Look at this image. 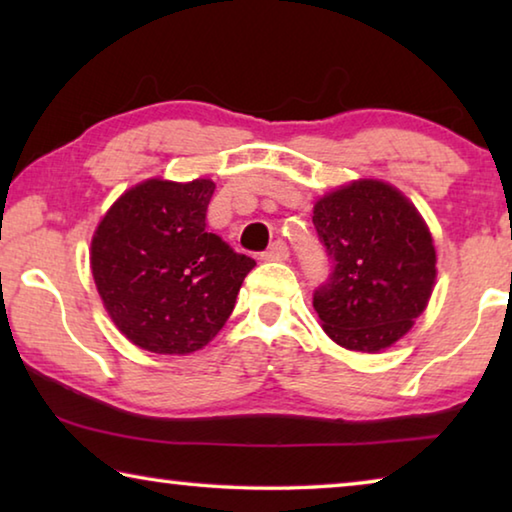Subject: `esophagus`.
Here are the masks:
<instances>
[{"label": "esophagus", "instance_id": "esophagus-1", "mask_svg": "<svg viewBox=\"0 0 512 512\" xmlns=\"http://www.w3.org/2000/svg\"><path fill=\"white\" fill-rule=\"evenodd\" d=\"M287 257H289V248L284 241H275V244H271V248L262 255V259H266V262H284Z\"/></svg>", "mask_w": 512, "mask_h": 512}]
</instances>
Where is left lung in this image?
<instances>
[{
  "instance_id": "obj_1",
  "label": "left lung",
  "mask_w": 512,
  "mask_h": 512,
  "mask_svg": "<svg viewBox=\"0 0 512 512\" xmlns=\"http://www.w3.org/2000/svg\"><path fill=\"white\" fill-rule=\"evenodd\" d=\"M314 225L332 264L314 291L325 334L379 352L413 327L436 282V248L415 205L381 180H354L318 198Z\"/></svg>"
}]
</instances>
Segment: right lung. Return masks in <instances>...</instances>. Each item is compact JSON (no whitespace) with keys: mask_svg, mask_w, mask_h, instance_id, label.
<instances>
[{"mask_svg":"<svg viewBox=\"0 0 512 512\" xmlns=\"http://www.w3.org/2000/svg\"><path fill=\"white\" fill-rule=\"evenodd\" d=\"M214 183L151 178L121 194L92 237L90 264L121 334L155 354L210 343L235 309L255 259L207 232Z\"/></svg>","mask_w":512,"mask_h":512,"instance_id":"right-lung-1","label":"right lung"}]
</instances>
